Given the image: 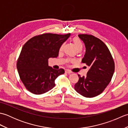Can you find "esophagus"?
Segmentation results:
<instances>
[{
    "label": "esophagus",
    "instance_id": "esophagus-1",
    "mask_svg": "<svg viewBox=\"0 0 128 128\" xmlns=\"http://www.w3.org/2000/svg\"><path fill=\"white\" fill-rule=\"evenodd\" d=\"M66 73H67V74H71V73L72 72L71 71H70V70H66Z\"/></svg>",
    "mask_w": 128,
    "mask_h": 128
}]
</instances>
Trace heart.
Segmentation results:
<instances>
[{"label":"heart","instance_id":"obj_1","mask_svg":"<svg viewBox=\"0 0 128 128\" xmlns=\"http://www.w3.org/2000/svg\"><path fill=\"white\" fill-rule=\"evenodd\" d=\"M72 43H73V44H74V47L75 48L76 50H82V48H83L82 43L78 37L73 38ZM62 48H63V45H62L60 46V47L59 50L61 51L62 50ZM68 62H74V60H69Z\"/></svg>","mask_w":128,"mask_h":128}]
</instances>
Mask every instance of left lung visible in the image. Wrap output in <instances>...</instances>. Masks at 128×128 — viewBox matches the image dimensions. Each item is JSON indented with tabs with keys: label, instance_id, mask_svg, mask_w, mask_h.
<instances>
[{
	"label": "left lung",
	"instance_id": "left-lung-1",
	"mask_svg": "<svg viewBox=\"0 0 128 128\" xmlns=\"http://www.w3.org/2000/svg\"><path fill=\"white\" fill-rule=\"evenodd\" d=\"M78 37L85 43L86 53L82 63L90 67L86 76L81 77L74 88L85 97L100 94L112 80L115 69L113 58L104 43L91 34H80Z\"/></svg>",
	"mask_w": 128,
	"mask_h": 128
}]
</instances>
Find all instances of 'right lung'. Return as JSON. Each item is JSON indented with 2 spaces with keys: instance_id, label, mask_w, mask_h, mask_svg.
Here are the masks:
<instances>
[{
  "instance_id": "add662e5",
  "label": "right lung",
  "mask_w": 128,
  "mask_h": 128,
  "mask_svg": "<svg viewBox=\"0 0 128 128\" xmlns=\"http://www.w3.org/2000/svg\"><path fill=\"white\" fill-rule=\"evenodd\" d=\"M70 35L45 33L32 37L24 45L16 67L28 91L41 94L55 86V80L65 71L49 66L48 59L58 56L60 47Z\"/></svg>"
}]
</instances>
